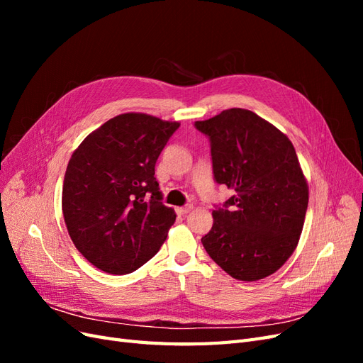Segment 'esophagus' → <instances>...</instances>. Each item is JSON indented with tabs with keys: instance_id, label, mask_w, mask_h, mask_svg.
Returning a JSON list of instances; mask_svg holds the SVG:
<instances>
[{
	"instance_id": "esophagus-1",
	"label": "esophagus",
	"mask_w": 363,
	"mask_h": 363,
	"mask_svg": "<svg viewBox=\"0 0 363 363\" xmlns=\"http://www.w3.org/2000/svg\"><path fill=\"white\" fill-rule=\"evenodd\" d=\"M191 208H192V206L177 207V208H175V212H177V215H186V213H189V212H191Z\"/></svg>"
}]
</instances>
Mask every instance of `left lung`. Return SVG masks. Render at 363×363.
<instances>
[{
  "label": "left lung",
  "mask_w": 363,
  "mask_h": 363,
  "mask_svg": "<svg viewBox=\"0 0 363 363\" xmlns=\"http://www.w3.org/2000/svg\"><path fill=\"white\" fill-rule=\"evenodd\" d=\"M211 139L213 175L235 195L212 212L201 242L228 276L242 281L280 269L298 245L309 186L289 138L247 108L196 121Z\"/></svg>",
  "instance_id": "8db88e82"
}]
</instances>
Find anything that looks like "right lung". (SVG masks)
Masks as SVG:
<instances>
[{"mask_svg":"<svg viewBox=\"0 0 363 363\" xmlns=\"http://www.w3.org/2000/svg\"><path fill=\"white\" fill-rule=\"evenodd\" d=\"M179 127L177 121L128 112L94 130L72 152L62 212L75 248L98 269L133 272L167 239L175 212L160 201L155 167Z\"/></svg>","mask_w":363,"mask_h":363,"instance_id":"obj_1","label":"right lung"}]
</instances>
